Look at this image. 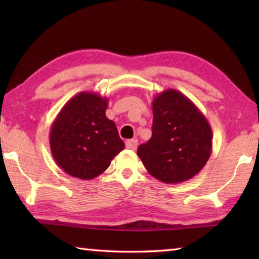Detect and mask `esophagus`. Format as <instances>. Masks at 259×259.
Segmentation results:
<instances>
[{
  "mask_svg": "<svg viewBox=\"0 0 259 259\" xmlns=\"http://www.w3.org/2000/svg\"><path fill=\"white\" fill-rule=\"evenodd\" d=\"M138 146V140L137 139H128L125 142V147L128 148V150L131 151H135L136 148Z\"/></svg>",
  "mask_w": 259,
  "mask_h": 259,
  "instance_id": "1",
  "label": "esophagus"
}]
</instances>
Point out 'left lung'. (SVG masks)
<instances>
[{"label": "left lung", "mask_w": 259, "mask_h": 259, "mask_svg": "<svg viewBox=\"0 0 259 259\" xmlns=\"http://www.w3.org/2000/svg\"><path fill=\"white\" fill-rule=\"evenodd\" d=\"M152 137L137 154L153 177L178 184L198 175L212 148V131L202 112L185 95L166 89L152 103Z\"/></svg>", "instance_id": "8db88e82"}]
</instances>
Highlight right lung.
Here are the masks:
<instances>
[{
	"label": "right lung",
	"instance_id": "obj_1",
	"mask_svg": "<svg viewBox=\"0 0 259 259\" xmlns=\"http://www.w3.org/2000/svg\"><path fill=\"white\" fill-rule=\"evenodd\" d=\"M107 104L106 97L82 91L65 104L52 123L51 154L69 176L94 179L124 148L115 123L105 114Z\"/></svg>",
	"mask_w": 259,
	"mask_h": 259
}]
</instances>
